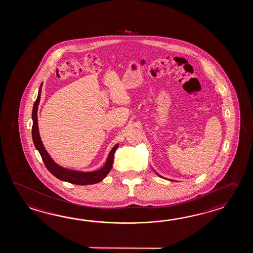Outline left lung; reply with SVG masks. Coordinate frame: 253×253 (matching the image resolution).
Segmentation results:
<instances>
[{
	"instance_id": "obj_1",
	"label": "left lung",
	"mask_w": 253,
	"mask_h": 253,
	"mask_svg": "<svg viewBox=\"0 0 253 253\" xmlns=\"http://www.w3.org/2000/svg\"><path fill=\"white\" fill-rule=\"evenodd\" d=\"M156 174H157V175H158V176H159V177H162V178H164L163 177V176H161V175H160V174H158V173H157V172H156ZM170 181H172V180H170Z\"/></svg>"
}]
</instances>
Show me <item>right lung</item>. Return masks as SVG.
I'll use <instances>...</instances> for the list:
<instances>
[{"label": "right lung", "instance_id": "obj_1", "mask_svg": "<svg viewBox=\"0 0 253 253\" xmlns=\"http://www.w3.org/2000/svg\"><path fill=\"white\" fill-rule=\"evenodd\" d=\"M42 84H41L39 88L38 97L36 101L33 105V129H32V134H33V144L35 145L36 149L39 151L40 155L42 158L43 163L45 167H47L49 172H51L55 177L58 178L61 181L68 182V183H74V184H80V185H87V184H93L101 182L104 178L108 175V172H110L113 164L114 155L115 152L118 149L119 144L114 146L111 151L108 154L107 161L105 165L100 169L90 171V172H82V171H77V170H70L68 168L60 167L57 163L53 161V159L48 155V152L45 149L42 144V141L40 136L38 126V107L41 100V95H42Z\"/></svg>", "mask_w": 253, "mask_h": 253}]
</instances>
